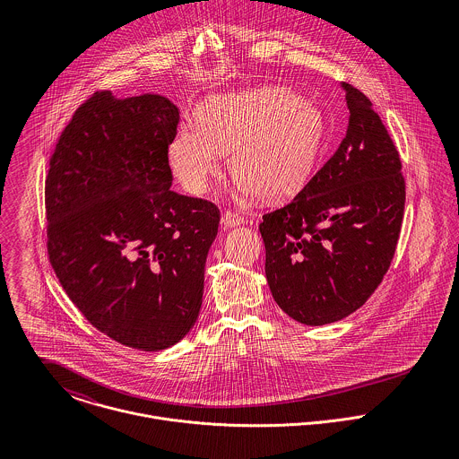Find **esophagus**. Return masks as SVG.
I'll use <instances>...</instances> for the list:
<instances>
[{
    "mask_svg": "<svg viewBox=\"0 0 459 459\" xmlns=\"http://www.w3.org/2000/svg\"><path fill=\"white\" fill-rule=\"evenodd\" d=\"M221 224L224 226V228H237V226H242V224H246V219L240 215V213H237V212H224L222 213V217H221Z\"/></svg>",
    "mask_w": 459,
    "mask_h": 459,
    "instance_id": "1",
    "label": "esophagus"
}]
</instances>
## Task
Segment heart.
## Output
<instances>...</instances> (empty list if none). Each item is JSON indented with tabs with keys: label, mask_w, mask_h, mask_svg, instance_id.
<instances>
[{
	"label": "heart",
	"mask_w": 459,
	"mask_h": 459,
	"mask_svg": "<svg viewBox=\"0 0 459 459\" xmlns=\"http://www.w3.org/2000/svg\"><path fill=\"white\" fill-rule=\"evenodd\" d=\"M197 127H182L168 148L178 182L206 193L222 173L231 150V171L264 201L295 196L309 182L325 139L322 113L284 88H258L206 99Z\"/></svg>",
	"instance_id": "1"
}]
</instances>
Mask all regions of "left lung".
I'll return each instance as SVG.
<instances>
[{
  "mask_svg": "<svg viewBox=\"0 0 459 459\" xmlns=\"http://www.w3.org/2000/svg\"><path fill=\"white\" fill-rule=\"evenodd\" d=\"M346 135L309 184L263 215L264 273L277 306L304 325L357 311L393 262L404 212L399 153L371 100L341 84Z\"/></svg>",
  "mask_w": 459,
  "mask_h": 459,
  "instance_id": "8db88e82",
  "label": "left lung"
}]
</instances>
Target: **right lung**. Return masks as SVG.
I'll return each instance as SVG.
<instances>
[{"label": "right lung", "mask_w": 459, "mask_h": 459, "mask_svg": "<svg viewBox=\"0 0 459 459\" xmlns=\"http://www.w3.org/2000/svg\"><path fill=\"white\" fill-rule=\"evenodd\" d=\"M178 109L97 91L62 132L46 180L48 253L75 307L108 337L157 351L195 327L219 208L169 191Z\"/></svg>", "instance_id": "add662e5"}]
</instances>
